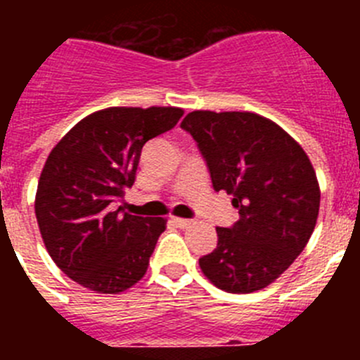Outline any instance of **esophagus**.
Returning a JSON list of instances; mask_svg holds the SVG:
<instances>
[{
    "label": "esophagus",
    "mask_w": 360,
    "mask_h": 360,
    "mask_svg": "<svg viewBox=\"0 0 360 360\" xmlns=\"http://www.w3.org/2000/svg\"><path fill=\"white\" fill-rule=\"evenodd\" d=\"M171 224H174V225H176V227H180V229H187V227H191V224H193V219L176 218V216H173V218H171Z\"/></svg>",
    "instance_id": "34e87169"
}]
</instances>
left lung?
<instances>
[{"label":"left lung","instance_id":"obj_1","mask_svg":"<svg viewBox=\"0 0 360 360\" xmlns=\"http://www.w3.org/2000/svg\"><path fill=\"white\" fill-rule=\"evenodd\" d=\"M182 129L198 144L214 191H227L240 219L216 227L218 245L200 269L231 294L262 290L303 252L316 227L321 191L303 148L250 111H191Z\"/></svg>","mask_w":360,"mask_h":360}]
</instances>
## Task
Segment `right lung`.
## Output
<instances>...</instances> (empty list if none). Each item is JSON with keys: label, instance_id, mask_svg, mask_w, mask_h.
<instances>
[{"label": "right lung", "instance_id": "add662e5", "mask_svg": "<svg viewBox=\"0 0 360 360\" xmlns=\"http://www.w3.org/2000/svg\"><path fill=\"white\" fill-rule=\"evenodd\" d=\"M173 106L106 108L84 117L57 142L41 171L36 218L59 269L98 294H119L144 278L164 218L113 211L135 182L148 141L176 126Z\"/></svg>", "mask_w": 360, "mask_h": 360}]
</instances>
